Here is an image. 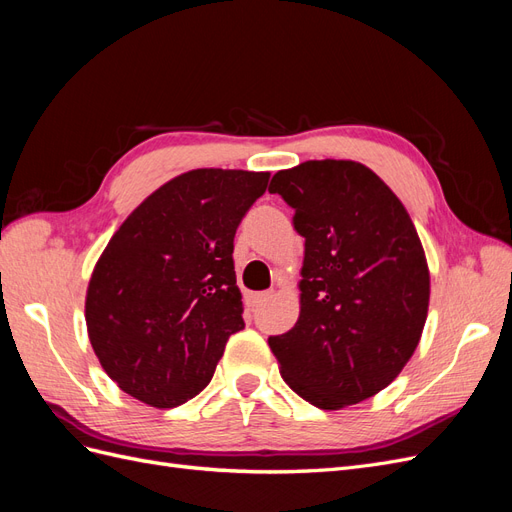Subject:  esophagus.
<instances>
[{"label":"esophagus","mask_w":512,"mask_h":512,"mask_svg":"<svg viewBox=\"0 0 512 512\" xmlns=\"http://www.w3.org/2000/svg\"><path fill=\"white\" fill-rule=\"evenodd\" d=\"M269 297H271V292H252L250 297H247V301H250L252 307H258L265 301H269Z\"/></svg>","instance_id":"1"}]
</instances>
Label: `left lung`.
<instances>
[{
    "instance_id": "8db88e82",
    "label": "left lung",
    "mask_w": 512,
    "mask_h": 512,
    "mask_svg": "<svg viewBox=\"0 0 512 512\" xmlns=\"http://www.w3.org/2000/svg\"><path fill=\"white\" fill-rule=\"evenodd\" d=\"M271 194L305 239L301 314L269 337L290 389L339 410L386 389L414 354L429 307V269L406 207L374 170L309 160L275 173Z\"/></svg>"
}]
</instances>
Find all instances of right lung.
Here are the masks:
<instances>
[{
    "mask_svg": "<svg viewBox=\"0 0 512 512\" xmlns=\"http://www.w3.org/2000/svg\"><path fill=\"white\" fill-rule=\"evenodd\" d=\"M269 173L198 168L164 183L108 241L85 320L100 365L123 393L175 408L211 382L245 327L235 232Z\"/></svg>",
    "mask_w": 512,
    "mask_h": 512,
    "instance_id": "obj_1",
    "label": "right lung"
}]
</instances>
